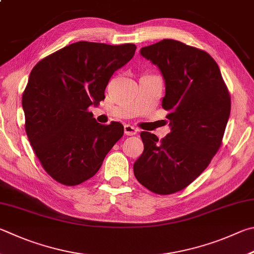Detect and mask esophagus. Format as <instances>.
Returning <instances> with one entry per match:
<instances>
[{
	"label": "esophagus",
	"mask_w": 254,
	"mask_h": 254,
	"mask_svg": "<svg viewBox=\"0 0 254 254\" xmlns=\"http://www.w3.org/2000/svg\"><path fill=\"white\" fill-rule=\"evenodd\" d=\"M124 133H126V135H135L137 133V130L134 127L130 126V124H126V126H124Z\"/></svg>",
	"instance_id": "obj_1"
}]
</instances>
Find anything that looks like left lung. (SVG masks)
I'll list each match as a JSON object with an SVG mask.
<instances>
[{"label":"left lung","mask_w":254,"mask_h":254,"mask_svg":"<svg viewBox=\"0 0 254 254\" xmlns=\"http://www.w3.org/2000/svg\"><path fill=\"white\" fill-rule=\"evenodd\" d=\"M140 53L162 72V108L169 112L171 132L160 141L141 132L144 151L133 172L151 192L172 194L194 181L219 151L231 96L218 64L203 50L164 39Z\"/></svg>","instance_id":"obj_1"}]
</instances>
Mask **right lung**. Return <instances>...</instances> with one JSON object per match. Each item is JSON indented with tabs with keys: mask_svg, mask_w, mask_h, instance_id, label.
I'll return each mask as SVG.
<instances>
[{
	"mask_svg": "<svg viewBox=\"0 0 254 254\" xmlns=\"http://www.w3.org/2000/svg\"><path fill=\"white\" fill-rule=\"evenodd\" d=\"M136 47L80 41L41 60L22 95L25 132L41 165L63 186H77L99 171L123 136L120 122L95 121L89 111L105 99L113 73Z\"/></svg>",
	"mask_w": 254,
	"mask_h": 254,
	"instance_id": "obj_1",
	"label": "right lung"
}]
</instances>
